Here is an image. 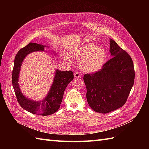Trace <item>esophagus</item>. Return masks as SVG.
I'll return each instance as SVG.
<instances>
[{"mask_svg": "<svg viewBox=\"0 0 149 149\" xmlns=\"http://www.w3.org/2000/svg\"><path fill=\"white\" fill-rule=\"evenodd\" d=\"M74 76L75 78H79V77H81V74H80V73H79V72H76V73H74Z\"/></svg>", "mask_w": 149, "mask_h": 149, "instance_id": "obj_1", "label": "esophagus"}]
</instances>
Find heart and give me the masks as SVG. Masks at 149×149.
I'll return each mask as SVG.
<instances>
[{
    "label": "heart",
    "instance_id": "b5f03b06",
    "mask_svg": "<svg viewBox=\"0 0 149 149\" xmlns=\"http://www.w3.org/2000/svg\"><path fill=\"white\" fill-rule=\"evenodd\" d=\"M71 55L80 60V68L88 73H94L101 70L107 60V53L104 48L89 43L76 48L71 52Z\"/></svg>",
    "mask_w": 149,
    "mask_h": 149
}]
</instances>
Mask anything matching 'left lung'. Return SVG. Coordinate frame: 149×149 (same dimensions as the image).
<instances>
[{
    "label": "left lung",
    "mask_w": 149,
    "mask_h": 149,
    "mask_svg": "<svg viewBox=\"0 0 149 149\" xmlns=\"http://www.w3.org/2000/svg\"><path fill=\"white\" fill-rule=\"evenodd\" d=\"M111 59L93 74H86L84 81L89 106L106 114L124 105L134 85L135 72L132 58L110 38Z\"/></svg>",
    "instance_id": "8db88e82"
}]
</instances>
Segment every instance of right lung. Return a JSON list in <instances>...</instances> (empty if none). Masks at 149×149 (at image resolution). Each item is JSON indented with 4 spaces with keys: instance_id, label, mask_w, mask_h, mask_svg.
<instances>
[{
    "instance_id": "right-lung-1",
    "label": "right lung",
    "mask_w": 149,
    "mask_h": 149,
    "mask_svg": "<svg viewBox=\"0 0 149 149\" xmlns=\"http://www.w3.org/2000/svg\"><path fill=\"white\" fill-rule=\"evenodd\" d=\"M45 47H49L35 43H29L27 45L20 49L15 58L14 66L12 71V84L18 102L25 110L38 116L51 115L59 109L65 90L68 84L73 81L74 78L72 71H63L57 69L55 71L52 86L47 96L42 100H32L24 95L20 89L19 83L22 62L30 53L43 52Z\"/></svg>"
}]
</instances>
